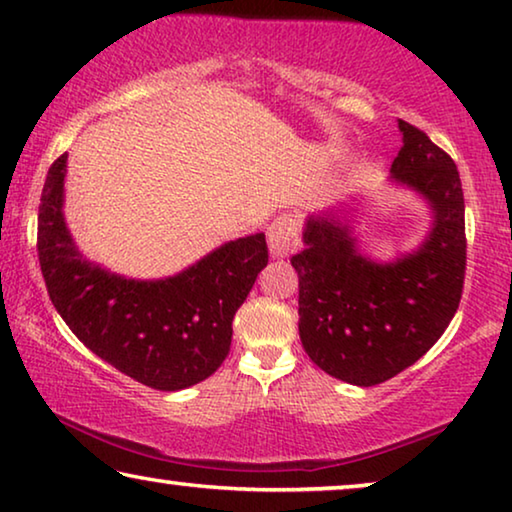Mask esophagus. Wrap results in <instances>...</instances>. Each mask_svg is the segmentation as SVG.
I'll return each mask as SVG.
<instances>
[{
	"instance_id": "1",
	"label": "esophagus",
	"mask_w": 512,
	"mask_h": 512,
	"mask_svg": "<svg viewBox=\"0 0 512 512\" xmlns=\"http://www.w3.org/2000/svg\"><path fill=\"white\" fill-rule=\"evenodd\" d=\"M266 236H269V250L273 257H287L299 248V220L292 213H282V216L273 218V223L266 227Z\"/></svg>"
}]
</instances>
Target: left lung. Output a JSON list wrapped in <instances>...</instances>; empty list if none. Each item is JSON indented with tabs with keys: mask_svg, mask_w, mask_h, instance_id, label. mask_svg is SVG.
Returning <instances> with one entry per match:
<instances>
[{
	"mask_svg": "<svg viewBox=\"0 0 512 512\" xmlns=\"http://www.w3.org/2000/svg\"><path fill=\"white\" fill-rule=\"evenodd\" d=\"M402 147L391 177L432 209V227L414 253L375 262L356 246L345 218L305 220L299 273V335L326 375L375 386L414 365L451 324L467 269L464 195L453 158L398 119Z\"/></svg>",
	"mask_w": 512,
	"mask_h": 512,
	"instance_id": "obj_1",
	"label": "left lung"
}]
</instances>
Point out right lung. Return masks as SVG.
<instances>
[{
    "label": "right lung",
    "mask_w": 512,
    "mask_h": 512,
    "mask_svg": "<svg viewBox=\"0 0 512 512\" xmlns=\"http://www.w3.org/2000/svg\"><path fill=\"white\" fill-rule=\"evenodd\" d=\"M66 158L50 165L38 207V262L52 305L85 347L140 384H200L230 354L232 319L269 262L264 234L223 243L177 276H117L82 257L68 232Z\"/></svg>",
    "instance_id": "right-lung-1"
}]
</instances>
